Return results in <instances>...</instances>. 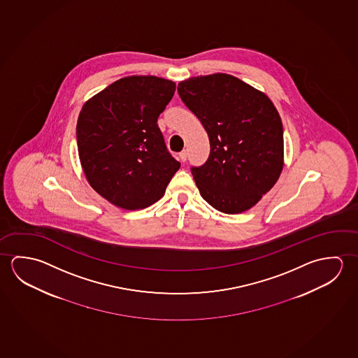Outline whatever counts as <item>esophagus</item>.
Segmentation results:
<instances>
[{"label":"esophagus","mask_w":358,"mask_h":358,"mask_svg":"<svg viewBox=\"0 0 358 358\" xmlns=\"http://www.w3.org/2000/svg\"><path fill=\"white\" fill-rule=\"evenodd\" d=\"M180 159H181L182 162H185L186 159H187V151H182V152H180Z\"/></svg>","instance_id":"esophagus-1"}]
</instances>
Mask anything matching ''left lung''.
Here are the masks:
<instances>
[{"instance_id":"8db88e82","label":"left lung","mask_w":358,"mask_h":358,"mask_svg":"<svg viewBox=\"0 0 358 358\" xmlns=\"http://www.w3.org/2000/svg\"><path fill=\"white\" fill-rule=\"evenodd\" d=\"M177 91L210 138L208 159L191 170L199 194L223 213L252 208L283 169V126L275 105L227 73L191 77Z\"/></svg>"}]
</instances>
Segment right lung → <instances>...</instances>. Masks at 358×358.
<instances>
[{"label": "right lung", "instance_id": "add662e5", "mask_svg": "<svg viewBox=\"0 0 358 358\" xmlns=\"http://www.w3.org/2000/svg\"><path fill=\"white\" fill-rule=\"evenodd\" d=\"M176 83L162 77L127 76L83 106L77 147L90 186L123 210L157 202L181 164L171 156L157 124Z\"/></svg>", "mask_w": 358, "mask_h": 358}]
</instances>
